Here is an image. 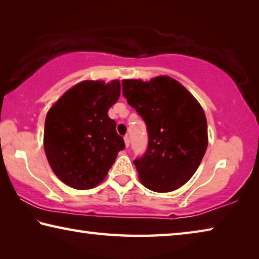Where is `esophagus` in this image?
I'll return each mask as SVG.
<instances>
[{"label":"esophagus","mask_w":259,"mask_h":259,"mask_svg":"<svg viewBox=\"0 0 259 259\" xmlns=\"http://www.w3.org/2000/svg\"><path fill=\"white\" fill-rule=\"evenodd\" d=\"M124 144H125V147L128 148L129 145H130V139H129L128 136H124Z\"/></svg>","instance_id":"1"}]
</instances>
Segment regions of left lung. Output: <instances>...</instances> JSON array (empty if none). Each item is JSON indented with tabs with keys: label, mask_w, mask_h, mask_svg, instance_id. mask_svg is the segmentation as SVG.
<instances>
[{
	"label": "left lung",
	"mask_w": 259,
	"mask_h": 259,
	"mask_svg": "<svg viewBox=\"0 0 259 259\" xmlns=\"http://www.w3.org/2000/svg\"><path fill=\"white\" fill-rule=\"evenodd\" d=\"M122 87L126 102L147 126V151L134 162L140 183L159 193L182 187L198 170L208 147L202 106L168 75L123 80Z\"/></svg>",
	"instance_id": "1"
}]
</instances>
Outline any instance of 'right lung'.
<instances>
[{"instance_id":"right-lung-1","label":"right lung","mask_w":259,"mask_h":259,"mask_svg":"<svg viewBox=\"0 0 259 259\" xmlns=\"http://www.w3.org/2000/svg\"><path fill=\"white\" fill-rule=\"evenodd\" d=\"M121 94L119 80H85L68 89L48 111L43 145L52 171L76 190L102 183L124 148L108 109Z\"/></svg>"}]
</instances>
